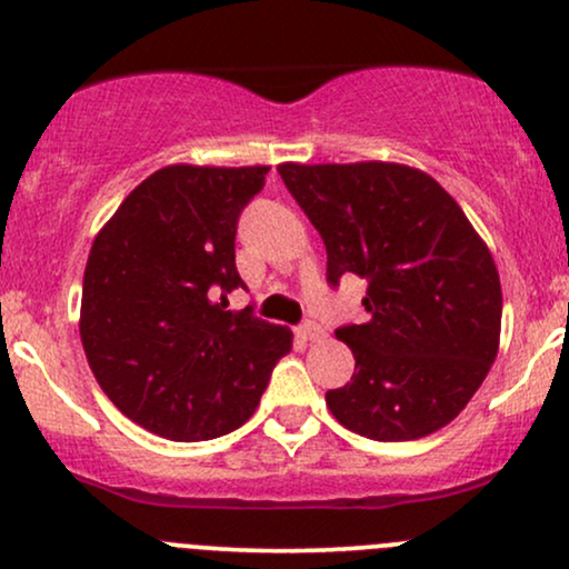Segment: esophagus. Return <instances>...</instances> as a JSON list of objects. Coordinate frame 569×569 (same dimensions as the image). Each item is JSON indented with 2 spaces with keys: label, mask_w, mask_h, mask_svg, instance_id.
<instances>
[{
  "label": "esophagus",
  "mask_w": 569,
  "mask_h": 569,
  "mask_svg": "<svg viewBox=\"0 0 569 569\" xmlns=\"http://www.w3.org/2000/svg\"><path fill=\"white\" fill-rule=\"evenodd\" d=\"M297 335L302 337V339H307V342H318V339H323L326 335H323V329L318 323H312V321H307V323H302L297 329Z\"/></svg>",
  "instance_id": "obj_1"
}]
</instances>
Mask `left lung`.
Returning a JSON list of instances; mask_svg holds the SVG:
<instances>
[{"instance_id":"8db88e82","label":"left lung","mask_w":569,"mask_h":569,"mask_svg":"<svg viewBox=\"0 0 569 569\" xmlns=\"http://www.w3.org/2000/svg\"><path fill=\"white\" fill-rule=\"evenodd\" d=\"M326 246V280H367V323L335 331L356 371L326 403L339 426L411 441L452 422L500 345L498 267L439 181L398 162L278 166Z\"/></svg>"}]
</instances>
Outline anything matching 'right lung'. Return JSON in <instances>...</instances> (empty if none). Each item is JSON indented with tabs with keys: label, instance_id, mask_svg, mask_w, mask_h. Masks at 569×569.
<instances>
[{
	"label": "right lung",
	"instance_id": "add662e5",
	"mask_svg": "<svg viewBox=\"0 0 569 569\" xmlns=\"http://www.w3.org/2000/svg\"><path fill=\"white\" fill-rule=\"evenodd\" d=\"M267 166H168L143 179L90 248L80 337L98 385L122 415L171 441L240 428L291 350L289 326L251 307L234 267L240 211Z\"/></svg>",
	"mask_w": 569,
	"mask_h": 569
}]
</instances>
